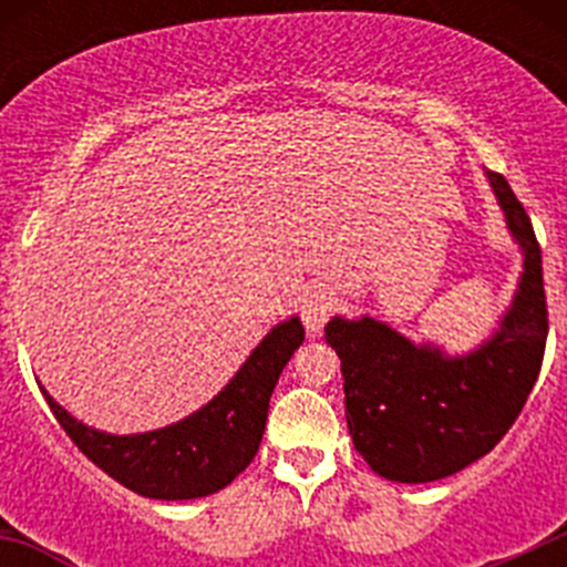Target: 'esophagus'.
Instances as JSON below:
<instances>
[{
    "label": "esophagus",
    "instance_id": "34e87169",
    "mask_svg": "<svg viewBox=\"0 0 567 567\" xmlns=\"http://www.w3.org/2000/svg\"><path fill=\"white\" fill-rule=\"evenodd\" d=\"M338 307V298L329 287H315L312 292H307L303 303H300V318H303V327L309 334H320V329L327 327L329 315Z\"/></svg>",
    "mask_w": 567,
    "mask_h": 567
}]
</instances>
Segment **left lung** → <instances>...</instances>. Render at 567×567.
Masks as SVG:
<instances>
[{"instance_id": "8db88e82", "label": "left lung", "mask_w": 567, "mask_h": 567, "mask_svg": "<svg viewBox=\"0 0 567 567\" xmlns=\"http://www.w3.org/2000/svg\"><path fill=\"white\" fill-rule=\"evenodd\" d=\"M485 178L523 252L517 292L488 340L465 354H449L369 315H334L327 323V343L343 372L354 449L392 483H434L485 457L523 412L543 365V252L508 182L499 173Z\"/></svg>"}]
</instances>
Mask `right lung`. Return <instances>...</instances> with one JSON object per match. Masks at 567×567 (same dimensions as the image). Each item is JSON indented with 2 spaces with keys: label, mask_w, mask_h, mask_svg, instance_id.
I'll return each instance as SVG.
<instances>
[{
  "label": "right lung",
  "mask_w": 567,
  "mask_h": 567,
  "mask_svg": "<svg viewBox=\"0 0 567 567\" xmlns=\"http://www.w3.org/2000/svg\"><path fill=\"white\" fill-rule=\"evenodd\" d=\"M300 343L303 327L292 315L269 329L207 405L144 434L99 432L73 417L44 389L42 394L79 452L115 483L150 499H198L221 491L252 463L275 383Z\"/></svg>",
  "instance_id": "right-lung-1"
}]
</instances>
